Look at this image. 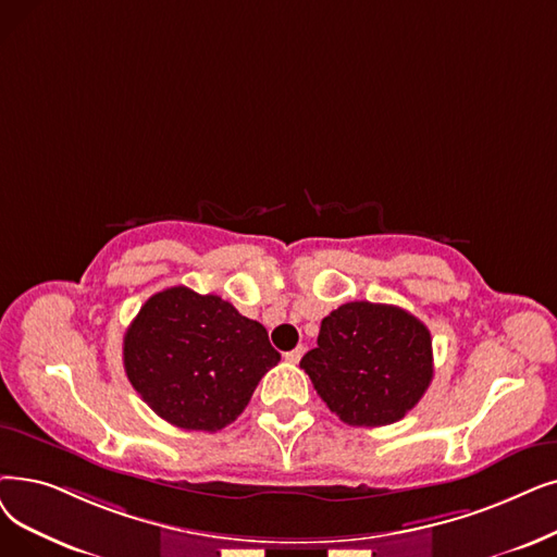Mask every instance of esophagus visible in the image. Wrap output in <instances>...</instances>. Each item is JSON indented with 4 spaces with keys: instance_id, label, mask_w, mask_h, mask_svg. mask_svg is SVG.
<instances>
[{
    "instance_id": "esophagus-1",
    "label": "esophagus",
    "mask_w": 557,
    "mask_h": 557,
    "mask_svg": "<svg viewBox=\"0 0 557 557\" xmlns=\"http://www.w3.org/2000/svg\"><path fill=\"white\" fill-rule=\"evenodd\" d=\"M302 352H305V348H302V346H298V348H294V350H288V352L284 355V359H286V361H292V364H298L300 357H302Z\"/></svg>"
}]
</instances>
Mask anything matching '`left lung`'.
<instances>
[{
	"mask_svg": "<svg viewBox=\"0 0 557 557\" xmlns=\"http://www.w3.org/2000/svg\"><path fill=\"white\" fill-rule=\"evenodd\" d=\"M300 369L344 423L389 425L432 382L430 330L394 305L346 302L321 321L319 346L300 359Z\"/></svg>",
	"mask_w": 557,
	"mask_h": 557,
	"instance_id": "8db88e82",
	"label": "left lung"
}]
</instances>
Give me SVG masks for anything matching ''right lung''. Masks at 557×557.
Here are the masks:
<instances>
[{
  "label": "right lung",
  "instance_id": "add662e5",
  "mask_svg": "<svg viewBox=\"0 0 557 557\" xmlns=\"http://www.w3.org/2000/svg\"><path fill=\"white\" fill-rule=\"evenodd\" d=\"M125 373L163 421L215 432L248 407L280 352L269 332L219 296L186 286L154 294L123 342Z\"/></svg>",
  "mask_w": 557,
  "mask_h": 557
}]
</instances>
